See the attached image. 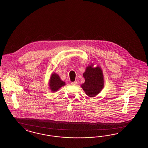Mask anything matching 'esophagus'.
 <instances>
[{
  "instance_id": "34e87169",
  "label": "esophagus",
  "mask_w": 148,
  "mask_h": 148,
  "mask_svg": "<svg viewBox=\"0 0 148 148\" xmlns=\"http://www.w3.org/2000/svg\"><path fill=\"white\" fill-rule=\"evenodd\" d=\"M71 84L72 85H73V86H75V85L77 84V82H72L71 83Z\"/></svg>"
}]
</instances>
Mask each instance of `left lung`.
I'll use <instances>...</instances> for the list:
<instances>
[{
	"mask_svg": "<svg viewBox=\"0 0 148 148\" xmlns=\"http://www.w3.org/2000/svg\"><path fill=\"white\" fill-rule=\"evenodd\" d=\"M88 66L83 76L85 82L81 85L86 95L90 97H95L104 87V76L102 70L99 66L92 67Z\"/></svg>",
	"mask_w": 148,
	"mask_h": 148,
	"instance_id": "obj_1",
	"label": "left lung"
}]
</instances>
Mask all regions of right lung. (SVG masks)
<instances>
[{"instance_id":"right-lung-1","label":"right lung","mask_w":148,"mask_h":148,"mask_svg":"<svg viewBox=\"0 0 148 148\" xmlns=\"http://www.w3.org/2000/svg\"><path fill=\"white\" fill-rule=\"evenodd\" d=\"M64 85H66L65 82L61 80L60 77L57 73H53L51 75L49 82V87L51 91L56 92Z\"/></svg>"}]
</instances>
